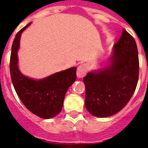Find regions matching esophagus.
I'll use <instances>...</instances> for the list:
<instances>
[{"instance_id": "1", "label": "esophagus", "mask_w": 148, "mask_h": 148, "mask_svg": "<svg viewBox=\"0 0 148 148\" xmlns=\"http://www.w3.org/2000/svg\"><path fill=\"white\" fill-rule=\"evenodd\" d=\"M87 73V67L85 64H80L79 65L77 68V71H76V75L79 79L83 78Z\"/></svg>"}]
</instances>
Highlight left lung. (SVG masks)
Segmentation results:
<instances>
[{
    "label": "left lung",
    "instance_id": "1",
    "mask_svg": "<svg viewBox=\"0 0 148 148\" xmlns=\"http://www.w3.org/2000/svg\"><path fill=\"white\" fill-rule=\"evenodd\" d=\"M139 77L136 43L123 29L110 57L84 78L85 107L93 116L108 117L121 110L134 93Z\"/></svg>",
    "mask_w": 148,
    "mask_h": 148
}]
</instances>
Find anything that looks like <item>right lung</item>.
<instances>
[{
	"instance_id": "add662e5",
	"label": "right lung",
	"mask_w": 148,
	"mask_h": 148,
	"mask_svg": "<svg viewBox=\"0 0 148 148\" xmlns=\"http://www.w3.org/2000/svg\"><path fill=\"white\" fill-rule=\"evenodd\" d=\"M31 24L20 30L14 38L10 58L11 79L26 108L43 119H49L62 110L67 90L76 79V68L72 67L39 79L23 75L19 69L18 50L22 33Z\"/></svg>"
}]
</instances>
